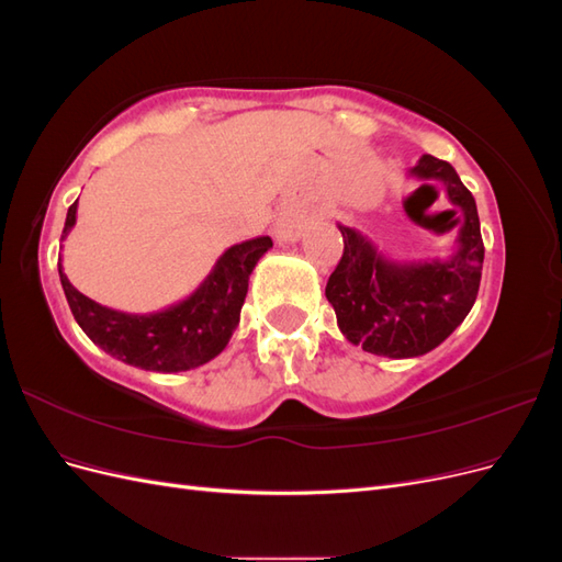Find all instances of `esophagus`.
<instances>
[{
	"mask_svg": "<svg viewBox=\"0 0 562 562\" xmlns=\"http://www.w3.org/2000/svg\"><path fill=\"white\" fill-rule=\"evenodd\" d=\"M274 236H277L279 244H291V241L297 239V229L291 223H279L277 229H274Z\"/></svg>",
	"mask_w": 562,
	"mask_h": 562,
	"instance_id": "34e87169",
	"label": "esophagus"
}]
</instances>
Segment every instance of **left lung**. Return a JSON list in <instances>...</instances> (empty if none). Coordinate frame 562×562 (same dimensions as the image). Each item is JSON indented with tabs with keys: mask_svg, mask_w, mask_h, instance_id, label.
<instances>
[{
	"mask_svg": "<svg viewBox=\"0 0 562 562\" xmlns=\"http://www.w3.org/2000/svg\"><path fill=\"white\" fill-rule=\"evenodd\" d=\"M407 178L419 180V190H434L431 182H440L462 213L454 220L459 229L450 255L391 260L366 234L337 223L345 252L326 285L342 335L389 359H413L450 337L479 295L485 255L475 199L448 161L424 155Z\"/></svg>",
	"mask_w": 562,
	"mask_h": 562,
	"instance_id": "left-lung-1",
	"label": "left lung"
}]
</instances>
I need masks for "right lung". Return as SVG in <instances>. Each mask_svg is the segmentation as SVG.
I'll return each mask as SVG.
<instances>
[{
    "label": "right lung",
    "instance_id": "obj_1",
    "mask_svg": "<svg viewBox=\"0 0 562 562\" xmlns=\"http://www.w3.org/2000/svg\"><path fill=\"white\" fill-rule=\"evenodd\" d=\"M77 223V201L67 209L60 241ZM271 248L269 236H255L220 255L196 291L151 314H126L103 307L79 293L58 262L63 291L79 328L114 359L151 372L192 370L223 351L239 326L248 279Z\"/></svg>",
    "mask_w": 562,
    "mask_h": 562
}]
</instances>
